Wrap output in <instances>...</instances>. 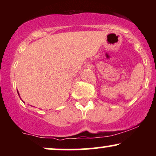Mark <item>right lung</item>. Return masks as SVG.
Segmentation results:
<instances>
[{
    "instance_id": "1",
    "label": "right lung",
    "mask_w": 156,
    "mask_h": 156,
    "mask_svg": "<svg viewBox=\"0 0 156 156\" xmlns=\"http://www.w3.org/2000/svg\"><path fill=\"white\" fill-rule=\"evenodd\" d=\"M17 93H18V92H17ZM18 94H19V93H18Z\"/></svg>"
}]
</instances>
